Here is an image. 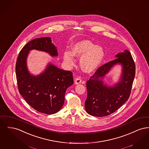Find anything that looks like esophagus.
Wrapping results in <instances>:
<instances>
[{
	"label": "esophagus",
	"mask_w": 149,
	"mask_h": 149,
	"mask_svg": "<svg viewBox=\"0 0 149 149\" xmlns=\"http://www.w3.org/2000/svg\"><path fill=\"white\" fill-rule=\"evenodd\" d=\"M74 82H75V84H79L81 82V79L80 78H75L74 80Z\"/></svg>",
	"instance_id": "obj_1"
}]
</instances>
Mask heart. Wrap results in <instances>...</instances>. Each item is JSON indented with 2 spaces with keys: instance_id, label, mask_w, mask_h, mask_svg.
Instances as JSON below:
<instances>
[{
  "instance_id": "b5f03b06",
  "label": "heart",
  "mask_w": 149,
  "mask_h": 149,
  "mask_svg": "<svg viewBox=\"0 0 149 149\" xmlns=\"http://www.w3.org/2000/svg\"><path fill=\"white\" fill-rule=\"evenodd\" d=\"M75 56L80 57L79 64L84 72L91 73L96 70L104 60L105 52L101 46L96 45L88 40H81L72 47V51H65L63 58L69 67L75 63Z\"/></svg>"
}]
</instances>
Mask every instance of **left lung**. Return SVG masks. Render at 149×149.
Wrapping results in <instances>:
<instances>
[{
	"label": "left lung",
	"instance_id": "left-lung-1",
	"mask_svg": "<svg viewBox=\"0 0 149 149\" xmlns=\"http://www.w3.org/2000/svg\"><path fill=\"white\" fill-rule=\"evenodd\" d=\"M115 59L98 69L87 81V98L85 109L88 114L105 116L114 113L129 98L135 76V64L127 49L118 53ZM121 65V74L118 82L112 86L104 82L105 76L115 65Z\"/></svg>",
	"mask_w": 149,
	"mask_h": 149
}]
</instances>
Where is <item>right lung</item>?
<instances>
[{
    "label": "right lung",
    "instance_id": "right-lung-1",
    "mask_svg": "<svg viewBox=\"0 0 149 149\" xmlns=\"http://www.w3.org/2000/svg\"><path fill=\"white\" fill-rule=\"evenodd\" d=\"M34 49L48 53L52 57L58 56L57 49L50 37L37 38L27 43L19 53L16 65L19 92L36 111L55 114L61 109L66 91L74 83L72 73L49 62L40 74H31L27 68V58L30 51Z\"/></svg>",
    "mask_w": 149,
    "mask_h": 149
}]
</instances>
